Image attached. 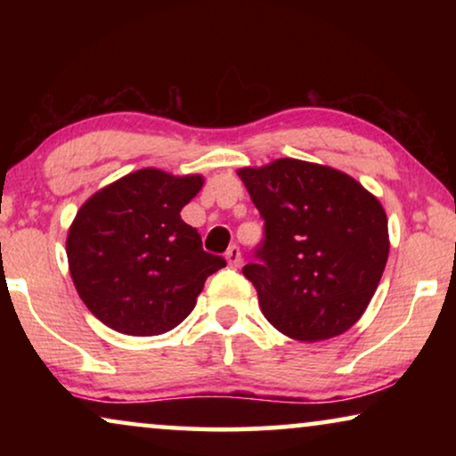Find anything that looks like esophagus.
<instances>
[{
	"label": "esophagus",
	"mask_w": 456,
	"mask_h": 456,
	"mask_svg": "<svg viewBox=\"0 0 456 456\" xmlns=\"http://www.w3.org/2000/svg\"><path fill=\"white\" fill-rule=\"evenodd\" d=\"M226 261L230 267H240L242 265V255H240V248L239 247H230L226 251Z\"/></svg>",
	"instance_id": "esophagus-1"
}]
</instances>
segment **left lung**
Here are the masks:
<instances>
[{
  "instance_id": "left-lung-1",
  "label": "left lung",
  "mask_w": 456,
  "mask_h": 456,
  "mask_svg": "<svg viewBox=\"0 0 456 456\" xmlns=\"http://www.w3.org/2000/svg\"><path fill=\"white\" fill-rule=\"evenodd\" d=\"M236 174L265 220L259 261L242 267L261 314L301 342L346 332L365 314L388 261L382 203L348 174L303 159Z\"/></svg>"
}]
</instances>
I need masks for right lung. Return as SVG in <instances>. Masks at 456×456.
Masks as SVG:
<instances>
[{
	"mask_svg": "<svg viewBox=\"0 0 456 456\" xmlns=\"http://www.w3.org/2000/svg\"><path fill=\"white\" fill-rule=\"evenodd\" d=\"M201 186V174L142 167L83 203L66 255L78 297L99 322L120 334L158 336L195 309L205 280L226 265L180 217Z\"/></svg>",
	"mask_w": 456,
	"mask_h": 456,
	"instance_id": "right-lung-1",
	"label": "right lung"
}]
</instances>
